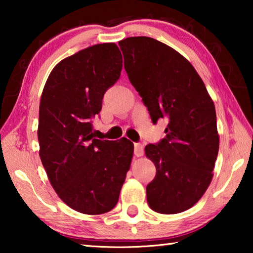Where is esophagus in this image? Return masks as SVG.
I'll list each match as a JSON object with an SVG mask.
<instances>
[{
  "instance_id": "34e87169",
  "label": "esophagus",
  "mask_w": 253,
  "mask_h": 253,
  "mask_svg": "<svg viewBox=\"0 0 253 253\" xmlns=\"http://www.w3.org/2000/svg\"><path fill=\"white\" fill-rule=\"evenodd\" d=\"M134 154H135V156H137V157L143 156L144 148H143V145L142 144H139V143H135L134 144Z\"/></svg>"
}]
</instances>
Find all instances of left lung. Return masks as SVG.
Segmentation results:
<instances>
[{"instance_id": "1", "label": "left lung", "mask_w": 253, "mask_h": 253, "mask_svg": "<svg viewBox=\"0 0 253 253\" xmlns=\"http://www.w3.org/2000/svg\"><path fill=\"white\" fill-rule=\"evenodd\" d=\"M130 84L152 122L168 121L165 138L145 147L156 168L146 187L153 211L176 214L202 198L219 153L214 102L194 67L170 46L148 37L118 42Z\"/></svg>"}]
</instances>
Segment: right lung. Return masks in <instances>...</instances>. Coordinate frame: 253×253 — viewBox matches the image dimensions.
<instances>
[{
    "mask_svg": "<svg viewBox=\"0 0 253 253\" xmlns=\"http://www.w3.org/2000/svg\"><path fill=\"white\" fill-rule=\"evenodd\" d=\"M115 43L95 44L60 61L48 77L39 108V155L55 193L75 211L97 215L119 199L134 144L93 138L91 119L121 77Z\"/></svg>",
    "mask_w": 253,
    "mask_h": 253,
    "instance_id": "1",
    "label": "right lung"
}]
</instances>
